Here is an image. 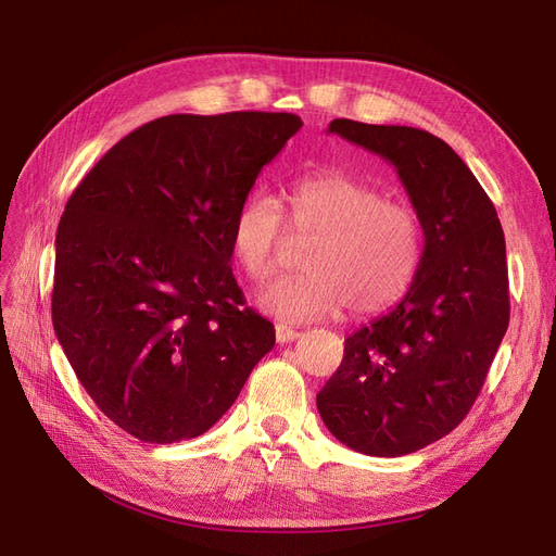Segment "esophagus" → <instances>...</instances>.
Wrapping results in <instances>:
<instances>
[{
	"mask_svg": "<svg viewBox=\"0 0 556 556\" xmlns=\"http://www.w3.org/2000/svg\"><path fill=\"white\" fill-rule=\"evenodd\" d=\"M296 339H299V331H296V329H292V327H288V325H276V341H278L280 345L292 343V341H296Z\"/></svg>",
	"mask_w": 556,
	"mask_h": 556,
	"instance_id": "34e87169",
	"label": "esophagus"
}]
</instances>
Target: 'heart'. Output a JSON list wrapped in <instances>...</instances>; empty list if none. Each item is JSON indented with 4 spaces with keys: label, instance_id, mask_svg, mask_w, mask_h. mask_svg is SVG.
Instances as JSON below:
<instances>
[{
    "label": "heart",
    "instance_id": "obj_1",
    "mask_svg": "<svg viewBox=\"0 0 556 556\" xmlns=\"http://www.w3.org/2000/svg\"><path fill=\"white\" fill-rule=\"evenodd\" d=\"M288 223L306 248L308 271L285 276L257 294L264 313L285 323H311L350 306L374 315L410 290L425 255L419 215L364 180L315 174L290 185ZM285 243L282 208L274 197L252 194L229 227L231 257L252 280L274 274Z\"/></svg>",
    "mask_w": 556,
    "mask_h": 556
}]
</instances>
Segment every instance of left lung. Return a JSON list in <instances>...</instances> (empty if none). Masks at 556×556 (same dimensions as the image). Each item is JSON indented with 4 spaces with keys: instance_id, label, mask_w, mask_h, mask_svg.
<instances>
[{
    "instance_id": "1",
    "label": "left lung",
    "mask_w": 556,
    "mask_h": 556,
    "mask_svg": "<svg viewBox=\"0 0 556 556\" xmlns=\"http://www.w3.org/2000/svg\"><path fill=\"white\" fill-rule=\"evenodd\" d=\"M329 134L390 162L425 231L399 304L345 339L317 410L343 445L401 457L447 435L473 406L510 319L506 239L492 199L433 134L336 117Z\"/></svg>"
}]
</instances>
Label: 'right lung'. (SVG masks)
Segmentation results:
<instances>
[{
    "instance_id": "right-lung-1",
    "label": "right lung",
    "mask_w": 556,
    "mask_h": 556,
    "mask_svg": "<svg viewBox=\"0 0 556 556\" xmlns=\"http://www.w3.org/2000/svg\"><path fill=\"white\" fill-rule=\"evenodd\" d=\"M294 113H176L134 129L64 206L53 327L109 419L146 443L197 439L276 343L231 274L229 227Z\"/></svg>"
}]
</instances>
